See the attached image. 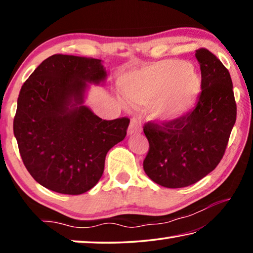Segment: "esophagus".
I'll return each instance as SVG.
<instances>
[{
  "label": "esophagus",
  "mask_w": 253,
  "mask_h": 253,
  "mask_svg": "<svg viewBox=\"0 0 253 253\" xmlns=\"http://www.w3.org/2000/svg\"><path fill=\"white\" fill-rule=\"evenodd\" d=\"M142 131V126L139 123H137L135 119H132L129 128H128V135H135Z\"/></svg>",
  "instance_id": "obj_1"
}]
</instances>
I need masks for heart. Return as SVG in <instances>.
Listing matches in <instances>:
<instances>
[{"mask_svg":"<svg viewBox=\"0 0 253 253\" xmlns=\"http://www.w3.org/2000/svg\"><path fill=\"white\" fill-rule=\"evenodd\" d=\"M121 88L137 105L152 106V116L161 123L183 117L202 91V79L190 63L181 60H163L137 68L124 75Z\"/></svg>","mask_w":253,"mask_h":253,"instance_id":"heart-1","label":"heart"}]
</instances>
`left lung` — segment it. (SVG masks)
<instances>
[{"instance_id": "1", "label": "left lung", "mask_w": 253, "mask_h": 253, "mask_svg": "<svg viewBox=\"0 0 253 253\" xmlns=\"http://www.w3.org/2000/svg\"><path fill=\"white\" fill-rule=\"evenodd\" d=\"M195 57L202 91L194 108L174 122L144 125L149 143L144 170L169 188L192 185L216 168L237 119L230 72L208 49L196 50Z\"/></svg>"}]
</instances>
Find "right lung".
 <instances>
[{"label": "right lung", "instance_id": "right-lung-1", "mask_svg": "<svg viewBox=\"0 0 253 253\" xmlns=\"http://www.w3.org/2000/svg\"><path fill=\"white\" fill-rule=\"evenodd\" d=\"M101 60L53 54L21 88L13 131L28 172L42 186L78 195L99 181L129 119L105 121L84 106L87 84L106 79Z\"/></svg>", "mask_w": 253, "mask_h": 253}]
</instances>
